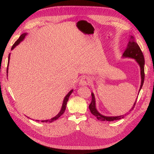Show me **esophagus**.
<instances>
[{"instance_id":"esophagus-1","label":"esophagus","mask_w":154,"mask_h":154,"mask_svg":"<svg viewBox=\"0 0 154 154\" xmlns=\"http://www.w3.org/2000/svg\"><path fill=\"white\" fill-rule=\"evenodd\" d=\"M79 83H80V85L84 86V85H89L90 83H91V80H90V78H88V77H86V76L85 77H82Z\"/></svg>"}]
</instances>
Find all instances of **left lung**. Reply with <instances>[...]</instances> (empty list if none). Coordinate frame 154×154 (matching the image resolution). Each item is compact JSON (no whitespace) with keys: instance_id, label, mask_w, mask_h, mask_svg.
<instances>
[{"instance_id":"1","label":"left lung","mask_w":154,"mask_h":154,"mask_svg":"<svg viewBox=\"0 0 154 154\" xmlns=\"http://www.w3.org/2000/svg\"><path fill=\"white\" fill-rule=\"evenodd\" d=\"M123 57L135 59L136 60V61L137 62V63L139 65V67H140V69H141V86L139 90V92L143 85V83L144 80V58L140 48H139V46L138 45L136 42L134 40V37L132 36H131V37H130V40L128 44L127 48L125 49V52L123 54ZM91 95H92V101L88 107H89L91 112L93 115L95 116L96 118L97 119H99L100 121H101V122H113V121H115V120H118L122 118H123L125 117V116L127 114H126L125 115L119 116H105L101 114L96 109V100H95L94 93L92 92ZM137 99V97L136 98V101H135V103L131 110H133V109L134 108L135 105L136 103Z\"/></svg>"}]
</instances>
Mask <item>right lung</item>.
Wrapping results in <instances>:
<instances>
[{"mask_svg": "<svg viewBox=\"0 0 154 154\" xmlns=\"http://www.w3.org/2000/svg\"><path fill=\"white\" fill-rule=\"evenodd\" d=\"M27 35V33H23L22 35H20V36L19 37V38H18L15 42V44H14L13 45V46H12V48H11V50H13L14 48H15L17 45H18V44H19L20 43V42H22L23 40L24 39V38H25V36ZM10 54H9V57H8V68H7V73H8V66H9V62H10ZM8 75V74H7ZM72 91H73V89L72 90H71V91H69V92L68 93V94L66 96V97H64V100H63V104H62V109H61V110H60V112L55 116V117H54V118H51V119H48V120H44V121H42V122H49V123H51V122H54V121H55V120H57V119H58L60 116H61L63 113H64V112H65V110H66V105H67V101H68V100H69V96H70V95H71V94H72ZM37 122H38V121H37Z\"/></svg>", "mask_w": 154, "mask_h": 154, "instance_id": "add662e5", "label": "right lung"}]
</instances>
